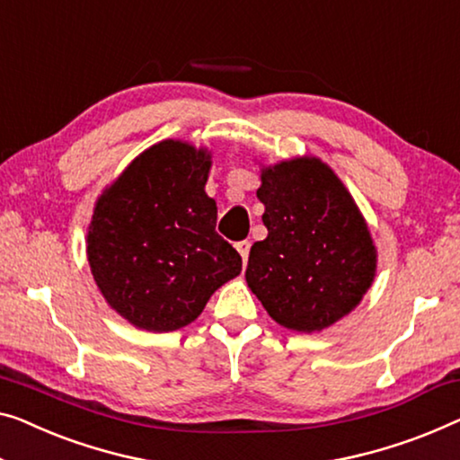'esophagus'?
Here are the masks:
<instances>
[{"mask_svg": "<svg viewBox=\"0 0 460 460\" xmlns=\"http://www.w3.org/2000/svg\"><path fill=\"white\" fill-rule=\"evenodd\" d=\"M250 242L248 239H243V242H237L235 243V250L239 252V256H242V260H243V264L248 262V256H250Z\"/></svg>", "mask_w": 460, "mask_h": 460, "instance_id": "34e87169", "label": "esophagus"}]
</instances>
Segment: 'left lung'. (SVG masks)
I'll return each instance as SVG.
<instances>
[{"label":"left lung","mask_w":460,"mask_h":460,"mask_svg":"<svg viewBox=\"0 0 460 460\" xmlns=\"http://www.w3.org/2000/svg\"><path fill=\"white\" fill-rule=\"evenodd\" d=\"M256 196L269 235L252 245L248 287L280 326L324 331L359 304L376 274L358 204L316 156L264 167Z\"/></svg>","instance_id":"8db88e82"}]
</instances>
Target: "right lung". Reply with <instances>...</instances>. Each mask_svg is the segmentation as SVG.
Listing matches in <instances>:
<instances>
[{"label": "right lung", "mask_w": 460, "mask_h": 460, "mask_svg": "<svg viewBox=\"0 0 460 460\" xmlns=\"http://www.w3.org/2000/svg\"><path fill=\"white\" fill-rule=\"evenodd\" d=\"M208 171V150L163 140L97 200L88 264L102 297L129 324L150 332L188 326L242 272V256L215 231Z\"/></svg>", "instance_id": "add662e5"}]
</instances>
